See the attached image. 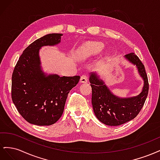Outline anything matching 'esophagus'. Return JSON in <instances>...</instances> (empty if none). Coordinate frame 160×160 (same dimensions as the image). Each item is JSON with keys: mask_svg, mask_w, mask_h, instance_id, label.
Returning a JSON list of instances; mask_svg holds the SVG:
<instances>
[{"mask_svg": "<svg viewBox=\"0 0 160 160\" xmlns=\"http://www.w3.org/2000/svg\"><path fill=\"white\" fill-rule=\"evenodd\" d=\"M88 77L87 75L84 74L81 77V79H80L81 83H86V82L88 81Z\"/></svg>", "mask_w": 160, "mask_h": 160, "instance_id": "obj_1", "label": "esophagus"}]
</instances>
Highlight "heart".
<instances>
[{
    "mask_svg": "<svg viewBox=\"0 0 160 160\" xmlns=\"http://www.w3.org/2000/svg\"><path fill=\"white\" fill-rule=\"evenodd\" d=\"M104 45L101 42H90L82 48L80 56L82 58L90 57L92 55L99 53L103 49Z\"/></svg>",
    "mask_w": 160,
    "mask_h": 160,
    "instance_id": "1",
    "label": "heart"
}]
</instances>
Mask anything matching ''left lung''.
<instances>
[{
    "instance_id": "8db88e82",
    "label": "left lung",
    "mask_w": 160,
    "mask_h": 160,
    "mask_svg": "<svg viewBox=\"0 0 160 160\" xmlns=\"http://www.w3.org/2000/svg\"><path fill=\"white\" fill-rule=\"evenodd\" d=\"M125 57L137 66L144 81L143 90L138 96L119 98L111 93L96 74L91 73L89 78L92 88L91 102L95 115L101 122L110 126L122 125L136 117L143 108L149 91L148 75L142 62L133 52L129 53Z\"/></svg>"
}]
</instances>
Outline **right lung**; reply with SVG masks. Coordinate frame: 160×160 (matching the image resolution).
<instances>
[{"label": "right lung", "mask_w": 160, "mask_h": 160, "mask_svg": "<svg viewBox=\"0 0 160 160\" xmlns=\"http://www.w3.org/2000/svg\"><path fill=\"white\" fill-rule=\"evenodd\" d=\"M62 35L52 33L38 38L24 50L14 67L12 100L18 113L30 123L42 126L56 123L63 113L68 93L80 79V76H47L41 70V47L58 44Z\"/></svg>", "instance_id": "obj_1"}]
</instances>
